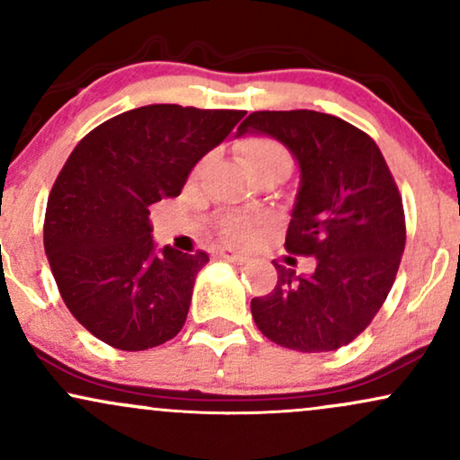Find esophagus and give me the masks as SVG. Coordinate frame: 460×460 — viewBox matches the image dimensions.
<instances>
[{
  "label": "esophagus",
  "instance_id": "1",
  "mask_svg": "<svg viewBox=\"0 0 460 460\" xmlns=\"http://www.w3.org/2000/svg\"><path fill=\"white\" fill-rule=\"evenodd\" d=\"M220 259H226V261H234V263H246L248 261V254L242 252V251H235V248H229V246H223L216 251Z\"/></svg>",
  "mask_w": 460,
  "mask_h": 460
}]
</instances>
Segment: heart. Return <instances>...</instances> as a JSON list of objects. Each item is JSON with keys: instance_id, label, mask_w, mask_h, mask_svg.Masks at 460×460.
I'll use <instances>...</instances> for the list:
<instances>
[{"instance_id": "obj_1", "label": "heart", "mask_w": 460, "mask_h": 460, "mask_svg": "<svg viewBox=\"0 0 460 460\" xmlns=\"http://www.w3.org/2000/svg\"><path fill=\"white\" fill-rule=\"evenodd\" d=\"M244 156L252 173L274 167V164H291V156L289 152H287V147L276 139H270V137H254V139H248L244 146ZM252 226V216L231 214L223 223V231L225 235L234 237V240H242V237L251 234Z\"/></svg>"}]
</instances>
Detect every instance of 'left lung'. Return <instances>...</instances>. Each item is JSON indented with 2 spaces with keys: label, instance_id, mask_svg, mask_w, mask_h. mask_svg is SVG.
Instances as JSON below:
<instances>
[{
  "label": "left lung",
  "instance_id": "8db88e82",
  "mask_svg": "<svg viewBox=\"0 0 460 460\" xmlns=\"http://www.w3.org/2000/svg\"><path fill=\"white\" fill-rule=\"evenodd\" d=\"M274 137L300 167L285 248L317 259L311 276L276 265L279 283L252 297L257 328L302 353L334 351L368 328L394 285L405 212L384 154L367 132L319 111H254L237 135Z\"/></svg>",
  "mask_w": 460,
  "mask_h": 460
}]
</instances>
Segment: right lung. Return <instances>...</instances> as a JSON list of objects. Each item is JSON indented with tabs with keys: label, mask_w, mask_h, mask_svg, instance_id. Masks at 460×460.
Returning a JSON list of instances; mask_svg holds the SVG:
<instances>
[{
	"label": "right lung",
	"mask_w": 460,
	"mask_h": 460,
	"mask_svg": "<svg viewBox=\"0 0 460 460\" xmlns=\"http://www.w3.org/2000/svg\"><path fill=\"white\" fill-rule=\"evenodd\" d=\"M246 111L147 104L96 126L72 149L44 214V252L75 319L121 351L173 339L206 252L156 251L149 208L177 197Z\"/></svg>",
	"instance_id": "1"
}]
</instances>
